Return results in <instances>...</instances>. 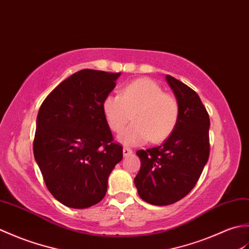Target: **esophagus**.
<instances>
[{
  "mask_svg": "<svg viewBox=\"0 0 249 249\" xmlns=\"http://www.w3.org/2000/svg\"><path fill=\"white\" fill-rule=\"evenodd\" d=\"M132 149H130V148H126V147H124V157H128V156H130V154H132Z\"/></svg>",
  "mask_w": 249,
  "mask_h": 249,
  "instance_id": "esophagus-1",
  "label": "esophagus"
}]
</instances>
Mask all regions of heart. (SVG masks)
<instances>
[{
  "label": "heart",
  "mask_w": 249,
  "mask_h": 249,
  "mask_svg": "<svg viewBox=\"0 0 249 249\" xmlns=\"http://www.w3.org/2000/svg\"><path fill=\"white\" fill-rule=\"evenodd\" d=\"M102 109L109 129L115 133L125 128L132 115L134 124L120 137L126 145L164 142L174 133L180 116L178 100L149 79L125 85L119 96H107Z\"/></svg>",
  "instance_id": "heart-1"
}]
</instances>
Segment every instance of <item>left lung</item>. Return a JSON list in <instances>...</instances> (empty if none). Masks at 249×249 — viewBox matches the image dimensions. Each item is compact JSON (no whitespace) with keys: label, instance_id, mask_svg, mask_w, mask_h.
Returning a JSON list of instances; mask_svg holds the SVG:
<instances>
[{"label":"left lung","instance_id":"left-lung-1","mask_svg":"<svg viewBox=\"0 0 249 249\" xmlns=\"http://www.w3.org/2000/svg\"><path fill=\"white\" fill-rule=\"evenodd\" d=\"M180 107L174 133L158 147L139 150L141 169L134 183L142 200L168 206L194 189L210 154V118L199 96L184 83L166 75Z\"/></svg>","mask_w":249,"mask_h":249}]
</instances>
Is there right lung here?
I'll return each instance as SVG.
<instances>
[{
    "label": "right lung",
    "mask_w": 249,
    "mask_h": 249,
    "mask_svg": "<svg viewBox=\"0 0 249 249\" xmlns=\"http://www.w3.org/2000/svg\"><path fill=\"white\" fill-rule=\"evenodd\" d=\"M120 72L83 69L49 93L37 116L33 150L49 192L73 209L100 202L123 160L102 104Z\"/></svg>",
    "instance_id": "obj_1"
}]
</instances>
